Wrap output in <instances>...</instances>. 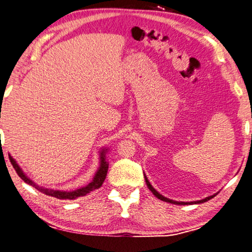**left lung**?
<instances>
[{"instance_id":"1","label":"left lung","mask_w":252,"mask_h":252,"mask_svg":"<svg viewBox=\"0 0 252 252\" xmlns=\"http://www.w3.org/2000/svg\"><path fill=\"white\" fill-rule=\"evenodd\" d=\"M144 178H145V183H146V185H148L149 189H150L151 191H152V193H153L155 196H157V197H158V199H161V200H163V202H166V203H171V204H175V205H193V204H202V203L207 202V200H209V199H212L213 197H215V196L217 195V193H216V194H214V195H212V196H208V197H206V198H204V199L196 200V202H186V203H185V202H176V200H172V199H170V198L164 197V196L159 194L157 189H154V187L150 184V182H149V180H148V177L145 176V174H144Z\"/></svg>"}]
</instances>
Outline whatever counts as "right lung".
Returning a JSON list of instances; mask_svg holds the SVG:
<instances>
[{
	"instance_id": "1",
	"label": "right lung",
	"mask_w": 252,
	"mask_h": 252,
	"mask_svg": "<svg viewBox=\"0 0 252 252\" xmlns=\"http://www.w3.org/2000/svg\"><path fill=\"white\" fill-rule=\"evenodd\" d=\"M107 151H108V149H102L101 152H100V166L98 168L97 173L94 174V180L91 181V183H89V184L85 186V187H81V189H78L72 190V191L54 190V189H44V187H39L38 185H36L33 181L30 180V178L25 175L24 172L22 171V168L18 166V164L16 163L15 159L13 158L10 154H8V158H10V161L12 163L13 167L15 168L17 175L20 176L22 180L26 183V184H30L32 186H34L36 189L42 191L43 194L52 196V197H56L58 199H76L78 197H81V196L87 195L88 193H90V191L100 189L101 185L103 184L104 180H106L108 167H109V164L106 161Z\"/></svg>"
}]
</instances>
